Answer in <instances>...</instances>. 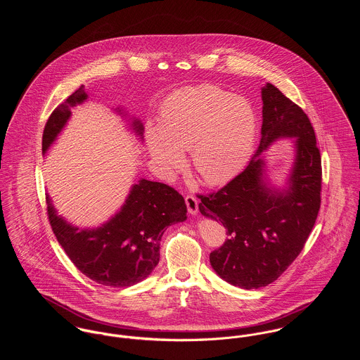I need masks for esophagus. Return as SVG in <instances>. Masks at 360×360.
Returning <instances> with one entry per match:
<instances>
[{
  "mask_svg": "<svg viewBox=\"0 0 360 360\" xmlns=\"http://www.w3.org/2000/svg\"><path fill=\"white\" fill-rule=\"evenodd\" d=\"M186 205L191 214H198V200L193 195L186 197Z\"/></svg>",
  "mask_w": 360,
  "mask_h": 360,
  "instance_id": "esophagus-1",
  "label": "esophagus"
}]
</instances>
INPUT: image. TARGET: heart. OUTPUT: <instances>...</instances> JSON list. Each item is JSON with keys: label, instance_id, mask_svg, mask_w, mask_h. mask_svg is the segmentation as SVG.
Here are the masks:
<instances>
[{"label": "heart", "instance_id": "obj_1", "mask_svg": "<svg viewBox=\"0 0 360 360\" xmlns=\"http://www.w3.org/2000/svg\"><path fill=\"white\" fill-rule=\"evenodd\" d=\"M257 134L251 103L213 84L174 91L160 106L159 123L146 124L147 148L163 177L181 169L183 151L190 150L195 173L209 186L223 184L244 169Z\"/></svg>", "mask_w": 360, "mask_h": 360}]
</instances>
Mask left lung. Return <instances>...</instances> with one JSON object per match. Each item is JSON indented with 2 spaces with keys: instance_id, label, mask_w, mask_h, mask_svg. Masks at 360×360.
I'll use <instances>...</instances> for the list:
<instances>
[{
  "instance_id": "left-lung-1",
  "label": "left lung",
  "mask_w": 360,
  "mask_h": 360,
  "mask_svg": "<svg viewBox=\"0 0 360 360\" xmlns=\"http://www.w3.org/2000/svg\"><path fill=\"white\" fill-rule=\"evenodd\" d=\"M257 153L243 173L217 193L200 195V212L220 221L229 238L209 257L231 285L257 290L277 280L302 251L320 209L321 158L307 113L277 87H262ZM291 138L295 162L285 184H271L262 153Z\"/></svg>"
}]
</instances>
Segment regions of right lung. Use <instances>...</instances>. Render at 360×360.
Here are the masks:
<instances>
[{
  "mask_svg": "<svg viewBox=\"0 0 360 360\" xmlns=\"http://www.w3.org/2000/svg\"><path fill=\"white\" fill-rule=\"evenodd\" d=\"M89 98L77 89L50 116L43 133L46 156L72 116V108ZM129 122V129L143 141L144 126L117 106L113 109ZM52 231L75 266L93 281L106 287H130L147 278L159 263L160 240L166 227L187 219L184 198L172 187L140 179L124 204L98 227H79L58 214L47 194Z\"/></svg>",
  "mask_w": 360,
  "mask_h": 360,
  "instance_id": "1",
  "label": "right lung"
}]
</instances>
